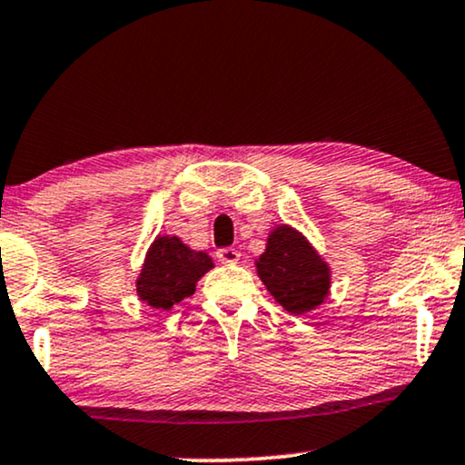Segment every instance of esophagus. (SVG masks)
Returning a JSON list of instances; mask_svg holds the SVG:
<instances>
[{
    "label": "esophagus",
    "mask_w": 465,
    "mask_h": 465,
    "mask_svg": "<svg viewBox=\"0 0 465 465\" xmlns=\"http://www.w3.org/2000/svg\"><path fill=\"white\" fill-rule=\"evenodd\" d=\"M216 260L221 263H238L240 262V251L238 249H232V246H225V249H219L216 251Z\"/></svg>",
    "instance_id": "34e87169"
}]
</instances>
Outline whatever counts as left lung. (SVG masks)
Segmentation results:
<instances>
[{
    "label": "left lung",
    "mask_w": 465,
    "mask_h": 465,
    "mask_svg": "<svg viewBox=\"0 0 465 465\" xmlns=\"http://www.w3.org/2000/svg\"><path fill=\"white\" fill-rule=\"evenodd\" d=\"M257 274L274 301L290 313H307L324 302L331 287V270L302 233L290 225L276 227L268 236L266 252L255 262Z\"/></svg>",
    "instance_id": "8db88e82"
}]
</instances>
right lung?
Returning <instances> with one entry per match:
<instances>
[{
    "instance_id": "obj_1",
    "label": "right lung",
    "mask_w": 465,
    "mask_h": 465,
    "mask_svg": "<svg viewBox=\"0 0 465 465\" xmlns=\"http://www.w3.org/2000/svg\"><path fill=\"white\" fill-rule=\"evenodd\" d=\"M214 263L175 236H158L137 279V293L154 309H172L195 293V285Z\"/></svg>"
}]
</instances>
